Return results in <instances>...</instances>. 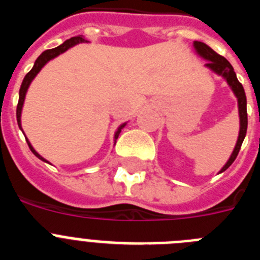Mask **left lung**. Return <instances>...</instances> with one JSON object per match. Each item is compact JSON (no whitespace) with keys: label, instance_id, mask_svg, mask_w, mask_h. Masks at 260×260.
<instances>
[{"label":"left lung","instance_id":"left-lung-1","mask_svg":"<svg viewBox=\"0 0 260 260\" xmlns=\"http://www.w3.org/2000/svg\"><path fill=\"white\" fill-rule=\"evenodd\" d=\"M194 48L195 52L198 53L199 56L203 57L204 59H207V66L208 69L216 73L217 75H221L226 83L229 84V87L232 88L233 93L237 98L238 102V113H240V134H238L237 143H236V147H234L233 152H232L231 157L226 161V164L221 168V171L219 173H222L224 171H226L233 161L237 157L238 152L241 150V146H242V142L246 137L247 132V110H246V95H245V89H243L242 84L238 82L237 75L234 73L233 66L229 63V61L226 58H224L222 56L217 54L213 49H211L207 44H204L202 41H194ZM259 122H260V116H259Z\"/></svg>","mask_w":260,"mask_h":260}]
</instances>
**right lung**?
<instances>
[{
	"label": "right lung",
	"instance_id": "right-lung-1",
	"mask_svg": "<svg viewBox=\"0 0 260 260\" xmlns=\"http://www.w3.org/2000/svg\"><path fill=\"white\" fill-rule=\"evenodd\" d=\"M79 43H87L86 39H83V36H74V38L69 39V40H66L63 44L58 45L57 48H53V49H48V50H44V52L41 53L40 56L38 57V59L35 61V63H34V68L31 69V70L28 71L26 74V77H24V79H23L22 82V86H20V89H19V102H18V107H17V121H18V126H19V128L22 130V123H20V114H22V108H23V103H24V99H26V93H27V89H28L29 84H31V82L34 80V78L36 77V75L39 74V71L41 70V69L44 68V65L47 63V62H49L50 59H53L54 57L59 56L61 53L66 52L68 49H70L71 47H74V45L79 44ZM126 123H122V125L119 126L118 128H117L116 134H114V143H116L117 138H118L119 133H121V130H122L123 127H125ZM24 134V133H23ZM27 141V144H28L29 150L32 151V153L36 156V157H39L40 160H43V161L48 162L47 160H45L43 156L39 155L38 152L35 151V148L31 146V143H29V141L26 138Z\"/></svg>",
	"mask_w": 260,
	"mask_h": 260
}]
</instances>
